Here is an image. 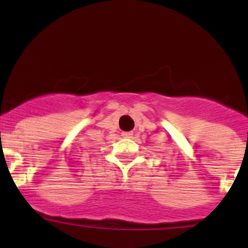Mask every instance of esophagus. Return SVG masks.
I'll use <instances>...</instances> for the list:
<instances>
[{"label":"esophagus","mask_w":248,"mask_h":248,"mask_svg":"<svg viewBox=\"0 0 248 248\" xmlns=\"http://www.w3.org/2000/svg\"><path fill=\"white\" fill-rule=\"evenodd\" d=\"M122 137H124V138H132V137H133V133H132V132H124V133H122Z\"/></svg>","instance_id":"34e87169"}]
</instances>
